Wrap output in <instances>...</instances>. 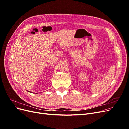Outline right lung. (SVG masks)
Returning <instances> with one entry per match:
<instances>
[{
	"label": "right lung",
	"instance_id": "1",
	"mask_svg": "<svg viewBox=\"0 0 129 129\" xmlns=\"http://www.w3.org/2000/svg\"><path fill=\"white\" fill-rule=\"evenodd\" d=\"M28 92H30V93H32L31 92H30V91H28ZM36 94H37V93H36Z\"/></svg>",
	"mask_w": 129,
	"mask_h": 129
}]
</instances>
